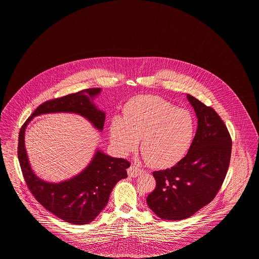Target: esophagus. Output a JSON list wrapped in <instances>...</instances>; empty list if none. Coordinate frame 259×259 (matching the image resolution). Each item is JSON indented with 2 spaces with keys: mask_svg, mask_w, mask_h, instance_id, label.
<instances>
[{
  "mask_svg": "<svg viewBox=\"0 0 259 259\" xmlns=\"http://www.w3.org/2000/svg\"><path fill=\"white\" fill-rule=\"evenodd\" d=\"M144 170L137 167L136 165H131L128 168H127V175L130 177H137L139 175L143 174Z\"/></svg>",
  "mask_w": 259,
  "mask_h": 259,
  "instance_id": "esophagus-1",
  "label": "esophagus"
}]
</instances>
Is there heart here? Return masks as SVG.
<instances>
[{
    "mask_svg": "<svg viewBox=\"0 0 259 259\" xmlns=\"http://www.w3.org/2000/svg\"><path fill=\"white\" fill-rule=\"evenodd\" d=\"M195 136V119L190 112L178 109L160 96H137L110 123V140L125 155L140 149L150 165L168 167L188 152Z\"/></svg>",
    "mask_w": 259,
    "mask_h": 259,
    "instance_id": "b5f03b06",
    "label": "heart"
}]
</instances>
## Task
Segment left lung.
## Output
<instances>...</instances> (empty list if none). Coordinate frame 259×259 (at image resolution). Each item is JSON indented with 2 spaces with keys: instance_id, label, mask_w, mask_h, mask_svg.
<instances>
[{
  "instance_id": "left-lung-1",
  "label": "left lung",
  "mask_w": 259,
  "mask_h": 259,
  "mask_svg": "<svg viewBox=\"0 0 259 259\" xmlns=\"http://www.w3.org/2000/svg\"><path fill=\"white\" fill-rule=\"evenodd\" d=\"M198 119V127L187 155L167 169L154 171L156 188L146 201L158 218H190L217 196L226 177L232 140L218 113L187 95Z\"/></svg>"
}]
</instances>
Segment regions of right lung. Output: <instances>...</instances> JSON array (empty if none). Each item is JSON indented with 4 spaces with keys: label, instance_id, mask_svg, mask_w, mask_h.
<instances>
[{
    "label": "right lung",
    "instance_id": "right-lung-1",
    "mask_svg": "<svg viewBox=\"0 0 259 259\" xmlns=\"http://www.w3.org/2000/svg\"><path fill=\"white\" fill-rule=\"evenodd\" d=\"M100 93L99 88L87 89L49 100L34 111L19 132L17 155L29 190L46 209L71 224H88L97 218L108 203L110 193L117 182L127 177L126 168L131 163L97 148L91 162L75 177L60 182L46 181L31 167L25 148V131L28 123L37 116L72 113L82 116L102 132L106 115L94 102Z\"/></svg>",
    "mask_w": 259,
    "mask_h": 259
}]
</instances>
